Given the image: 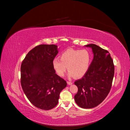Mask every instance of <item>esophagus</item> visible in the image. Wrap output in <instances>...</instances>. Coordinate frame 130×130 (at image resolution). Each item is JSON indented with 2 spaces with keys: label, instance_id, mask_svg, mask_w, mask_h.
Returning a JSON list of instances; mask_svg holds the SVG:
<instances>
[{
  "label": "esophagus",
  "instance_id": "obj_1",
  "mask_svg": "<svg viewBox=\"0 0 130 130\" xmlns=\"http://www.w3.org/2000/svg\"><path fill=\"white\" fill-rule=\"evenodd\" d=\"M67 84L68 85H72V84H73V83L72 82H70V81H67Z\"/></svg>",
  "mask_w": 130,
  "mask_h": 130
}]
</instances>
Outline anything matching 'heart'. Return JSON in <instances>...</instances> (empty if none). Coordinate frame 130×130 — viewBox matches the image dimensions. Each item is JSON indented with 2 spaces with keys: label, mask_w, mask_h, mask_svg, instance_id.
Here are the masks:
<instances>
[{
  "label": "heart",
  "mask_w": 130,
  "mask_h": 130,
  "mask_svg": "<svg viewBox=\"0 0 130 130\" xmlns=\"http://www.w3.org/2000/svg\"><path fill=\"white\" fill-rule=\"evenodd\" d=\"M91 55L86 49L81 50L69 49L61 53L60 59L58 57L53 60V66L59 76H63L67 70L69 76L79 78L87 72L91 63Z\"/></svg>",
  "instance_id": "heart-1"
}]
</instances>
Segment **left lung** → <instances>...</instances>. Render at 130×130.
Returning <instances> with one entry per match:
<instances>
[{
  "mask_svg": "<svg viewBox=\"0 0 130 130\" xmlns=\"http://www.w3.org/2000/svg\"><path fill=\"white\" fill-rule=\"evenodd\" d=\"M86 46L92 48L94 58L86 74L74 82L78 87L74 99L79 107L91 108L101 103L110 92L114 75V65L107 50L95 44Z\"/></svg>",
  "mask_w": 130,
  "mask_h": 130,
  "instance_id": "obj_1",
  "label": "left lung"
}]
</instances>
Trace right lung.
I'll return each instance as SVG.
<instances>
[{
    "mask_svg": "<svg viewBox=\"0 0 130 130\" xmlns=\"http://www.w3.org/2000/svg\"><path fill=\"white\" fill-rule=\"evenodd\" d=\"M55 45L34 47L22 61L20 83L26 97L36 107L49 110L58 104L60 92L66 81L56 74L53 60L57 53Z\"/></svg>",
    "mask_w": 130,
    "mask_h": 130,
    "instance_id": "right-lung-1",
    "label": "right lung"
}]
</instances>
